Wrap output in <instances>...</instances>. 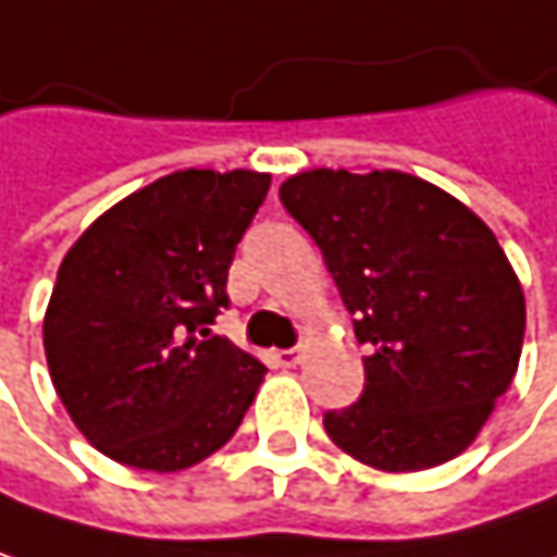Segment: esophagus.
Instances as JSON below:
<instances>
[{"mask_svg":"<svg viewBox=\"0 0 557 557\" xmlns=\"http://www.w3.org/2000/svg\"><path fill=\"white\" fill-rule=\"evenodd\" d=\"M274 360H277L280 367L293 370V367H299V363H302V350H299V347H293V350H277V354H274Z\"/></svg>","mask_w":557,"mask_h":557,"instance_id":"1","label":"esophagus"}]
</instances>
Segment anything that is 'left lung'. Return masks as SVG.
I'll return each mask as SVG.
<instances>
[{"instance_id":"1","label":"left lung","mask_w":557,"mask_h":557,"mask_svg":"<svg viewBox=\"0 0 557 557\" xmlns=\"http://www.w3.org/2000/svg\"><path fill=\"white\" fill-rule=\"evenodd\" d=\"M354 315L367 388L325 414L337 449L380 472L466 453L520 367L527 299L497 235L424 177L309 169L280 184Z\"/></svg>"}]
</instances>
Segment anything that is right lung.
<instances>
[{
    "label": "right lung",
    "instance_id": "1",
    "mask_svg": "<svg viewBox=\"0 0 557 557\" xmlns=\"http://www.w3.org/2000/svg\"><path fill=\"white\" fill-rule=\"evenodd\" d=\"M268 172L184 169L104 210L66 251L44 312L53 388L108 459L181 472L226 446L268 367L207 325Z\"/></svg>",
    "mask_w": 557,
    "mask_h": 557
}]
</instances>
